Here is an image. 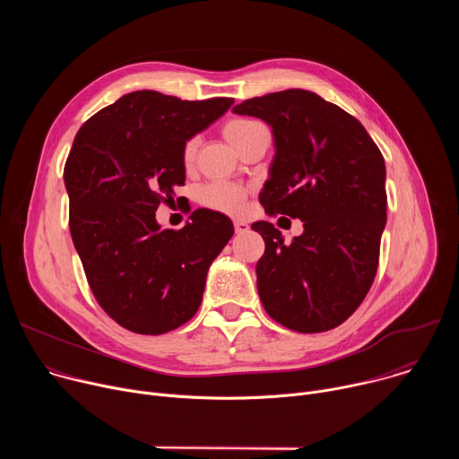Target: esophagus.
Masks as SVG:
<instances>
[{
    "instance_id": "esophagus-1",
    "label": "esophagus",
    "mask_w": 459,
    "mask_h": 459,
    "mask_svg": "<svg viewBox=\"0 0 459 459\" xmlns=\"http://www.w3.org/2000/svg\"><path fill=\"white\" fill-rule=\"evenodd\" d=\"M234 230L236 234H245L248 232V225L245 221H234Z\"/></svg>"
}]
</instances>
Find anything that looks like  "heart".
Here are the masks:
<instances>
[{
  "label": "heart",
  "mask_w": 459,
  "mask_h": 459,
  "mask_svg": "<svg viewBox=\"0 0 459 459\" xmlns=\"http://www.w3.org/2000/svg\"><path fill=\"white\" fill-rule=\"evenodd\" d=\"M261 128H265L259 121L248 119V117H234L230 121L225 123L223 126V134L227 138V142L238 151L241 152L243 147L259 133ZM195 152H198V140L192 138L188 142H185L183 149H181V161L185 169H192L194 161H195ZM247 190L239 185H232V183H212L202 188L200 192V200L204 205L220 211V212H227V214H236L241 211L243 200H245Z\"/></svg>",
  "instance_id": "obj_1"
}]
</instances>
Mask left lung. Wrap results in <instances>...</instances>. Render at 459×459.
Instances as JSON below:
<instances>
[{"instance_id": "1", "label": "left lung", "mask_w": 459, "mask_h": 459, "mask_svg": "<svg viewBox=\"0 0 459 459\" xmlns=\"http://www.w3.org/2000/svg\"><path fill=\"white\" fill-rule=\"evenodd\" d=\"M232 112L273 128L276 154L259 204L303 221L290 245L273 223H252L265 241L255 265L259 299L290 331H331L361 305L377 271L383 156L354 116L310 91L252 98Z\"/></svg>"}]
</instances>
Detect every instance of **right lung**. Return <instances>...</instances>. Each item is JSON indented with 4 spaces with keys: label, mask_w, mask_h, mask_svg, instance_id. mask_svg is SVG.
Returning a JSON list of instances; mask_svg holds the SVG:
<instances>
[{
    "label": "right lung",
    "mask_w": 459,
    "mask_h": 459,
    "mask_svg": "<svg viewBox=\"0 0 459 459\" xmlns=\"http://www.w3.org/2000/svg\"><path fill=\"white\" fill-rule=\"evenodd\" d=\"M232 103L136 91L78 130L63 172L71 236L94 298L126 331L165 334L202 305L209 267L234 225L198 209L183 229L163 230L156 211L185 183V142Z\"/></svg>",
    "instance_id": "right-lung-1"
}]
</instances>
